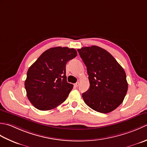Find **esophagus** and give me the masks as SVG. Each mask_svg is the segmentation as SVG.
<instances>
[{"label": "esophagus", "instance_id": "esophagus-1", "mask_svg": "<svg viewBox=\"0 0 147 147\" xmlns=\"http://www.w3.org/2000/svg\"><path fill=\"white\" fill-rule=\"evenodd\" d=\"M79 86V82H76V83L74 84V86L76 87V88H77V87Z\"/></svg>", "mask_w": 147, "mask_h": 147}]
</instances>
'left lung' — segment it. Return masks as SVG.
<instances>
[{
	"mask_svg": "<svg viewBox=\"0 0 147 147\" xmlns=\"http://www.w3.org/2000/svg\"><path fill=\"white\" fill-rule=\"evenodd\" d=\"M89 76L90 88L82 93L85 103L95 111L107 113L121 105L127 93L126 75L111 54L96 46L78 49Z\"/></svg>",
	"mask_w": 147,
	"mask_h": 147,
	"instance_id": "obj_1",
	"label": "left lung"
}]
</instances>
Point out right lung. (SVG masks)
<instances>
[{
	"mask_svg": "<svg viewBox=\"0 0 147 147\" xmlns=\"http://www.w3.org/2000/svg\"><path fill=\"white\" fill-rule=\"evenodd\" d=\"M77 55L73 48L52 47L28 68L25 87L28 99L36 109L50 110L66 100L74 87L67 82L66 64Z\"/></svg>",
	"mask_w": 147,
	"mask_h": 147,
	"instance_id": "obj_1",
	"label": "right lung"
}]
</instances>
